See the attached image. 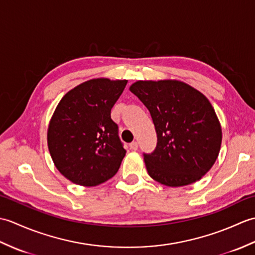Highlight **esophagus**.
I'll list each match as a JSON object with an SVG mask.
<instances>
[{
	"label": "esophagus",
	"instance_id": "34e87169",
	"mask_svg": "<svg viewBox=\"0 0 255 255\" xmlns=\"http://www.w3.org/2000/svg\"><path fill=\"white\" fill-rule=\"evenodd\" d=\"M129 145H130L131 150H137L138 149V142L137 141H132Z\"/></svg>",
	"mask_w": 255,
	"mask_h": 255
}]
</instances>
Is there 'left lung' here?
<instances>
[{"mask_svg":"<svg viewBox=\"0 0 255 255\" xmlns=\"http://www.w3.org/2000/svg\"><path fill=\"white\" fill-rule=\"evenodd\" d=\"M148 108L158 137L143 153L154 181L171 187L199 181L218 158L221 126L204 94L181 81H137L130 88Z\"/></svg>","mask_w":255,"mask_h":255,"instance_id":"obj_1","label":"left lung"}]
</instances>
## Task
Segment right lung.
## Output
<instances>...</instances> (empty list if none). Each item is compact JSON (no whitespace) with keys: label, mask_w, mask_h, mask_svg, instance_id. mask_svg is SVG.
Returning <instances> with one entry per match:
<instances>
[{"label":"right lung","mask_w":255,"mask_h":255,"mask_svg":"<svg viewBox=\"0 0 255 255\" xmlns=\"http://www.w3.org/2000/svg\"><path fill=\"white\" fill-rule=\"evenodd\" d=\"M126 84L92 79L59 102L48 127V149L58 171L72 183L96 186L117 173L126 150L111 111Z\"/></svg>","instance_id":"add662e5"}]
</instances>
